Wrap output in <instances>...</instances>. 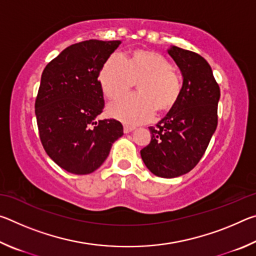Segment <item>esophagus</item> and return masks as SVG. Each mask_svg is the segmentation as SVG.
I'll return each mask as SVG.
<instances>
[{
  "label": "esophagus",
  "mask_w": 256,
  "mask_h": 256,
  "mask_svg": "<svg viewBox=\"0 0 256 256\" xmlns=\"http://www.w3.org/2000/svg\"><path fill=\"white\" fill-rule=\"evenodd\" d=\"M136 130V126H131V125H124V133H130Z\"/></svg>",
  "instance_id": "obj_1"
}]
</instances>
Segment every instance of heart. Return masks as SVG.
Listing matches in <instances>:
<instances>
[{
    "label": "heart",
    "instance_id": "b5f03b06",
    "mask_svg": "<svg viewBox=\"0 0 256 256\" xmlns=\"http://www.w3.org/2000/svg\"><path fill=\"white\" fill-rule=\"evenodd\" d=\"M99 82L110 99L124 96L138 84V94L120 98L108 106V114L128 124L148 122L156 110H170L182 92V80L170 60L146 50H134L126 60L118 54L110 55L102 68Z\"/></svg>",
    "mask_w": 256,
    "mask_h": 256
}]
</instances>
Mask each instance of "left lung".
Here are the masks:
<instances>
[{
  "label": "left lung",
  "mask_w": 256,
  "mask_h": 256,
  "mask_svg": "<svg viewBox=\"0 0 256 256\" xmlns=\"http://www.w3.org/2000/svg\"><path fill=\"white\" fill-rule=\"evenodd\" d=\"M168 54L183 76L180 97L157 128H149L151 141L141 158L154 175L174 178L192 170L204 154L218 124L220 88L201 55L177 46Z\"/></svg>",
  "instance_id": "1"
}]
</instances>
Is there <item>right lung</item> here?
I'll return each mask as SVG.
<instances>
[{
  "mask_svg": "<svg viewBox=\"0 0 256 256\" xmlns=\"http://www.w3.org/2000/svg\"><path fill=\"white\" fill-rule=\"evenodd\" d=\"M120 40H90L71 45L42 74L34 112L46 154L71 174L98 170L123 136L116 120H99L104 97L98 80L104 63Z\"/></svg>",
  "mask_w": 256,
  "mask_h": 256,
  "instance_id": "right-lung-1",
  "label": "right lung"
}]
</instances>
